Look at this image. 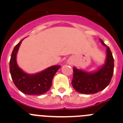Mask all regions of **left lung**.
I'll return each instance as SVG.
<instances>
[{
	"mask_svg": "<svg viewBox=\"0 0 123 123\" xmlns=\"http://www.w3.org/2000/svg\"><path fill=\"white\" fill-rule=\"evenodd\" d=\"M100 42L106 46V60L105 65L96 72L89 73L73 68V78L71 84L77 92L84 94H95L104 90L110 82L114 71V59L112 53L104 41Z\"/></svg>",
	"mask_w": 123,
	"mask_h": 123,
	"instance_id": "obj_1",
	"label": "left lung"
}]
</instances>
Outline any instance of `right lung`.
<instances>
[{"label": "right lung", "mask_w": 123, "mask_h": 123, "mask_svg": "<svg viewBox=\"0 0 123 123\" xmlns=\"http://www.w3.org/2000/svg\"><path fill=\"white\" fill-rule=\"evenodd\" d=\"M21 40L15 45L10 60V72L13 83L19 91L27 95H41L52 86V79L60 67L55 65L36 74H28L22 71L17 63V54Z\"/></svg>", "instance_id": "add662e5"}]
</instances>
